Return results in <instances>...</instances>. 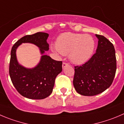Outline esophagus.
Instances as JSON below:
<instances>
[{
    "label": "esophagus",
    "mask_w": 124,
    "mask_h": 124,
    "mask_svg": "<svg viewBox=\"0 0 124 124\" xmlns=\"http://www.w3.org/2000/svg\"><path fill=\"white\" fill-rule=\"evenodd\" d=\"M67 66H69V63H65V62H63V63H62V68L64 69V68L65 67H67Z\"/></svg>",
    "instance_id": "34e87169"
}]
</instances>
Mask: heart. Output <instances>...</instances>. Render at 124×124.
<instances>
[{
    "label": "heart",
    "mask_w": 124,
    "mask_h": 124,
    "mask_svg": "<svg viewBox=\"0 0 124 124\" xmlns=\"http://www.w3.org/2000/svg\"><path fill=\"white\" fill-rule=\"evenodd\" d=\"M55 46L61 54H69L70 61L79 65L91 58L95 48V41L89 34L65 32L59 36Z\"/></svg>",
    "instance_id": "obj_1"
}]
</instances>
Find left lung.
Returning <instances> with one entry per match:
<instances>
[{"label": "left lung", "instance_id": "obj_1", "mask_svg": "<svg viewBox=\"0 0 124 124\" xmlns=\"http://www.w3.org/2000/svg\"><path fill=\"white\" fill-rule=\"evenodd\" d=\"M95 35L99 40L96 53L83 65L75 67L74 87L82 95H96L109 88L116 71L114 46L104 36Z\"/></svg>", "mask_w": 124, "mask_h": 124}]
</instances>
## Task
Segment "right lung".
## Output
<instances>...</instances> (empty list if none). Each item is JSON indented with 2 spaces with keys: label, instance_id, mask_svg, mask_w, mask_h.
Returning a JSON list of instances; mask_svg holds the SVG:
<instances>
[{
  "label": "right lung",
  "instance_id": "1",
  "mask_svg": "<svg viewBox=\"0 0 124 124\" xmlns=\"http://www.w3.org/2000/svg\"><path fill=\"white\" fill-rule=\"evenodd\" d=\"M48 37L49 34L45 32L25 35L15 43L11 48L9 67L10 78L17 91L27 99L40 100L50 95L55 78L62 70V61H55L45 55V51L49 50ZM25 42L36 45L42 55L39 63L32 69L24 68L17 60V48Z\"/></svg>",
  "mask_w": 124,
  "mask_h": 124
}]
</instances>
